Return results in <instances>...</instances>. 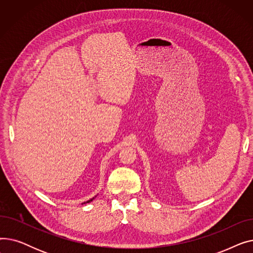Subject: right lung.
<instances>
[{"instance_id":"obj_1","label":"right lung","mask_w":253,"mask_h":253,"mask_svg":"<svg viewBox=\"0 0 253 253\" xmlns=\"http://www.w3.org/2000/svg\"><path fill=\"white\" fill-rule=\"evenodd\" d=\"M96 198V196L95 197H93V198H91V199H89V200L88 201H86V202H84V203H82V204H86V203H89V202H91V201H93V200H94V199Z\"/></svg>"}]
</instances>
